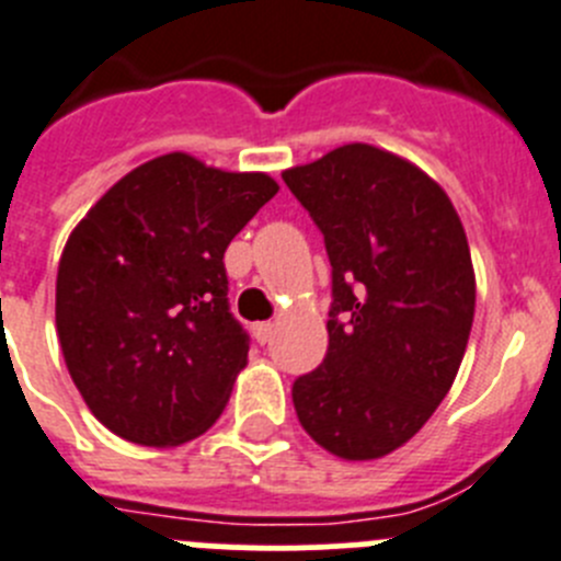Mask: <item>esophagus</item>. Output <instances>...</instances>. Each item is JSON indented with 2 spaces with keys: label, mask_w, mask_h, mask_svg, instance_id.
<instances>
[{
  "label": "esophagus",
  "mask_w": 561,
  "mask_h": 561,
  "mask_svg": "<svg viewBox=\"0 0 561 561\" xmlns=\"http://www.w3.org/2000/svg\"><path fill=\"white\" fill-rule=\"evenodd\" d=\"M254 337L256 343H271V337H274V323H256L254 327Z\"/></svg>",
  "instance_id": "esophagus-1"
}]
</instances>
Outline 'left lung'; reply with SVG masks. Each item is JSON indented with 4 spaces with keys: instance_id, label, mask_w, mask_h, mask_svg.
Instances as JSON below:
<instances>
[{
    "instance_id": "left-lung-1",
    "label": "left lung",
    "mask_w": 561,
    "mask_h": 561,
    "mask_svg": "<svg viewBox=\"0 0 561 561\" xmlns=\"http://www.w3.org/2000/svg\"><path fill=\"white\" fill-rule=\"evenodd\" d=\"M282 180L332 263L329 352L293 385L298 423L345 462L381 459L421 432L462 365L476 312L465 227L426 171L379 146H337Z\"/></svg>"
}]
</instances>
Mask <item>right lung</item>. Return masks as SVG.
<instances>
[{
    "label": "right lung",
    "instance_id": "right-lung-1",
    "mask_svg": "<svg viewBox=\"0 0 561 561\" xmlns=\"http://www.w3.org/2000/svg\"><path fill=\"white\" fill-rule=\"evenodd\" d=\"M279 185L169 151L115 182L57 265L66 368L102 426L174 448L221 417L249 340L229 312L224 251Z\"/></svg>",
    "mask_w": 561,
    "mask_h": 561
}]
</instances>
